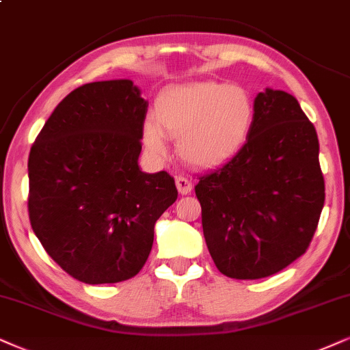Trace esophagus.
Listing matches in <instances>:
<instances>
[{
	"mask_svg": "<svg viewBox=\"0 0 350 350\" xmlns=\"http://www.w3.org/2000/svg\"><path fill=\"white\" fill-rule=\"evenodd\" d=\"M176 187H178L180 196H187V193L192 192V180L184 178V176H179V178H176Z\"/></svg>",
	"mask_w": 350,
	"mask_h": 350,
	"instance_id": "34e87169",
	"label": "esophagus"
}]
</instances>
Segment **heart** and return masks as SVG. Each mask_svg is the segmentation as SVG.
Masks as SVG:
<instances>
[{
    "label": "heart",
    "instance_id": "heart-1",
    "mask_svg": "<svg viewBox=\"0 0 350 350\" xmlns=\"http://www.w3.org/2000/svg\"><path fill=\"white\" fill-rule=\"evenodd\" d=\"M254 118V98L244 87L216 81L184 83L158 95L154 119L144 122V144L154 157H166L170 135L178 139L185 163L213 167L244 147Z\"/></svg>",
    "mask_w": 350,
    "mask_h": 350
}]
</instances>
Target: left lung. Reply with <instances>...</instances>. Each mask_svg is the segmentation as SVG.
<instances>
[{
    "label": "left lung",
    "mask_w": 350,
    "mask_h": 350,
    "mask_svg": "<svg viewBox=\"0 0 350 350\" xmlns=\"http://www.w3.org/2000/svg\"><path fill=\"white\" fill-rule=\"evenodd\" d=\"M254 105L244 147L196 185L208 250L234 280L271 276L304 255L325 203L318 135L299 101L267 88Z\"/></svg>",
    "instance_id": "left-lung-1"
}]
</instances>
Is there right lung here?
<instances>
[{
	"instance_id": "add662e5",
	"label": "right lung",
	"mask_w": 350,
	"mask_h": 350,
	"mask_svg": "<svg viewBox=\"0 0 350 350\" xmlns=\"http://www.w3.org/2000/svg\"><path fill=\"white\" fill-rule=\"evenodd\" d=\"M148 103L127 79L92 82L56 106L29 154V218L55 262L85 284L134 278L154 223L178 198L166 171H140Z\"/></svg>"
}]
</instances>
